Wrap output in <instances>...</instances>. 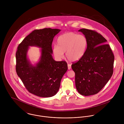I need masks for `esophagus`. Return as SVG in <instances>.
I'll use <instances>...</instances> for the list:
<instances>
[{
  "label": "esophagus",
  "mask_w": 124,
  "mask_h": 124,
  "mask_svg": "<svg viewBox=\"0 0 124 124\" xmlns=\"http://www.w3.org/2000/svg\"><path fill=\"white\" fill-rule=\"evenodd\" d=\"M68 70H70L71 69V65L70 64H68Z\"/></svg>",
  "instance_id": "34e87169"
}]
</instances>
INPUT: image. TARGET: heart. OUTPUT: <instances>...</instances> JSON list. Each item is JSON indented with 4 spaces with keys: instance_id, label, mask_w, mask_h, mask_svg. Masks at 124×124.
Here are the masks:
<instances>
[{
    "instance_id": "b5f03b06",
    "label": "heart",
    "mask_w": 124,
    "mask_h": 124,
    "mask_svg": "<svg viewBox=\"0 0 124 124\" xmlns=\"http://www.w3.org/2000/svg\"><path fill=\"white\" fill-rule=\"evenodd\" d=\"M87 45L88 40L85 36L67 32L58 37L57 45L53 47V53L57 58L62 59L66 52L68 60L77 62L84 56Z\"/></svg>"
}]
</instances>
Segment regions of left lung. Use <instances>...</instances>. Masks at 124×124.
Returning <instances> with one entry per match:
<instances>
[{"label":"left lung","instance_id":"8db88e82","mask_svg":"<svg viewBox=\"0 0 124 124\" xmlns=\"http://www.w3.org/2000/svg\"><path fill=\"white\" fill-rule=\"evenodd\" d=\"M78 31L87 38L88 45L84 56L71 65L75 74V86L83 95H93L102 89L112 76L114 55L100 34L86 29Z\"/></svg>","mask_w":124,"mask_h":124}]
</instances>
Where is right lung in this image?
Returning <instances> with one entry per match:
<instances>
[{"mask_svg":"<svg viewBox=\"0 0 124 124\" xmlns=\"http://www.w3.org/2000/svg\"><path fill=\"white\" fill-rule=\"evenodd\" d=\"M61 30L44 28L35 30L19 44L16 54V70L28 91L38 96L49 97L55 95L61 81L68 70L65 61L56 62L53 59L52 42ZM30 46L40 48L38 63L32 65L27 57Z\"/></svg>","mask_w":124,"mask_h":124,"instance_id":"right-lung-1","label":"right lung"}]
</instances>
